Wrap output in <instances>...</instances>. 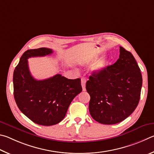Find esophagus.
I'll list each match as a JSON object with an SVG mask.
<instances>
[{
	"label": "esophagus",
	"instance_id": "34e87169",
	"mask_svg": "<svg viewBox=\"0 0 154 154\" xmlns=\"http://www.w3.org/2000/svg\"><path fill=\"white\" fill-rule=\"evenodd\" d=\"M86 82L87 81H86V80L85 79H81V85H82L83 91H86Z\"/></svg>",
	"mask_w": 154,
	"mask_h": 154
}]
</instances>
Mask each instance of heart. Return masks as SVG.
I'll list each match as a JSON object with an SVG mask.
<instances>
[{
  "label": "heart",
  "mask_w": 154,
  "mask_h": 154,
  "mask_svg": "<svg viewBox=\"0 0 154 154\" xmlns=\"http://www.w3.org/2000/svg\"><path fill=\"white\" fill-rule=\"evenodd\" d=\"M98 57V55L97 54H92L89 55H85L82 57L80 58L79 60V63L82 66L85 65H88L92 63L95 61L93 64L91 66V72L94 74H99L103 72L104 69L107 66V58L106 57H102L99 58L97 60L96 59Z\"/></svg>",
  "instance_id": "heart-1"
}]
</instances>
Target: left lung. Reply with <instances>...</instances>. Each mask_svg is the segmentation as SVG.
I'll return each instance as SVG.
<instances>
[{
	"mask_svg": "<svg viewBox=\"0 0 154 154\" xmlns=\"http://www.w3.org/2000/svg\"><path fill=\"white\" fill-rule=\"evenodd\" d=\"M141 87L142 75L135 59L120 47L116 62L101 73H93L86 84L91 116L103 125L122 122L138 106Z\"/></svg>",
	"mask_w": 154,
	"mask_h": 154,
	"instance_id": "left-lung-1",
	"label": "left lung"
}]
</instances>
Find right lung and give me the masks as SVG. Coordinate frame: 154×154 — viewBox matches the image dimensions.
Masks as SVG:
<instances>
[{
  "instance_id": "add662e5",
  "label": "right lung",
  "mask_w": 154,
  "mask_h": 154,
  "mask_svg": "<svg viewBox=\"0 0 154 154\" xmlns=\"http://www.w3.org/2000/svg\"><path fill=\"white\" fill-rule=\"evenodd\" d=\"M52 53V49L44 47L26 51L13 72V95L17 107L32 122L43 126L60 122L73 99L82 91L80 79H67L61 74L42 80L32 77L28 59Z\"/></svg>"
}]
</instances>
